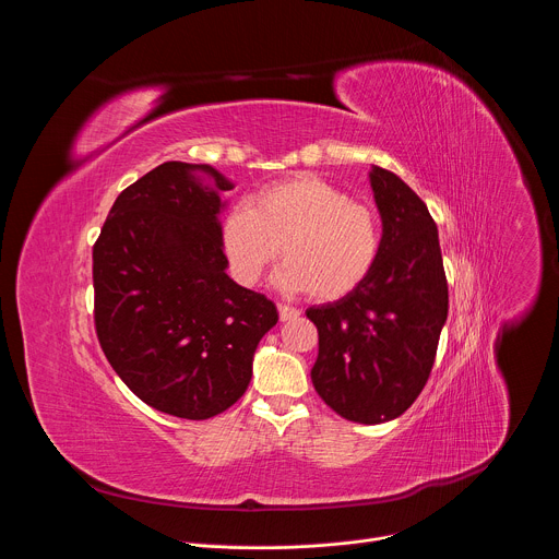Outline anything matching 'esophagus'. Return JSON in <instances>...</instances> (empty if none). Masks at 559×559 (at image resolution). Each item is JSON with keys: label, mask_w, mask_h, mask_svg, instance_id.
I'll return each instance as SVG.
<instances>
[{"label": "esophagus", "mask_w": 559, "mask_h": 559, "mask_svg": "<svg viewBox=\"0 0 559 559\" xmlns=\"http://www.w3.org/2000/svg\"><path fill=\"white\" fill-rule=\"evenodd\" d=\"M300 311L296 307H289V305H278V318L285 323V321H294V318H298Z\"/></svg>", "instance_id": "1"}]
</instances>
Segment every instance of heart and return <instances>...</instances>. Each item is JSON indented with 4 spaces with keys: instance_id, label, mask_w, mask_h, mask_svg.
I'll use <instances>...</instances> for the list:
<instances>
[{
    "instance_id": "obj_1",
    "label": "heart",
    "mask_w": 559,
    "mask_h": 559,
    "mask_svg": "<svg viewBox=\"0 0 559 559\" xmlns=\"http://www.w3.org/2000/svg\"><path fill=\"white\" fill-rule=\"evenodd\" d=\"M221 248L231 276L246 287L283 252L287 261L276 272L283 289L334 300L373 270L380 227L371 207L349 201L334 183L298 175L259 190L250 207H231L221 223Z\"/></svg>"
}]
</instances>
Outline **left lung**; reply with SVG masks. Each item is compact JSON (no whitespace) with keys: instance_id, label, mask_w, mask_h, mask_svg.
Listing matches in <instances>:
<instances>
[{"instance_id":"1","label":"left lung","mask_w":559,"mask_h":559,"mask_svg":"<svg viewBox=\"0 0 559 559\" xmlns=\"http://www.w3.org/2000/svg\"><path fill=\"white\" fill-rule=\"evenodd\" d=\"M369 183L382 221L376 265L354 292L305 313L318 330V395L352 423L380 425L403 416L425 389L449 287L425 201L378 166Z\"/></svg>"}]
</instances>
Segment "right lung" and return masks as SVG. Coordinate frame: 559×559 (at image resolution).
I'll return each mask as SVG.
<instances>
[{"mask_svg":"<svg viewBox=\"0 0 559 559\" xmlns=\"http://www.w3.org/2000/svg\"><path fill=\"white\" fill-rule=\"evenodd\" d=\"M207 164L166 162L115 201L93 248L102 349L145 405L207 420L241 397L276 305L234 283L221 248L223 192Z\"/></svg>","mask_w":559,"mask_h":559,"instance_id":"add662e5","label":"right lung"}]
</instances>
